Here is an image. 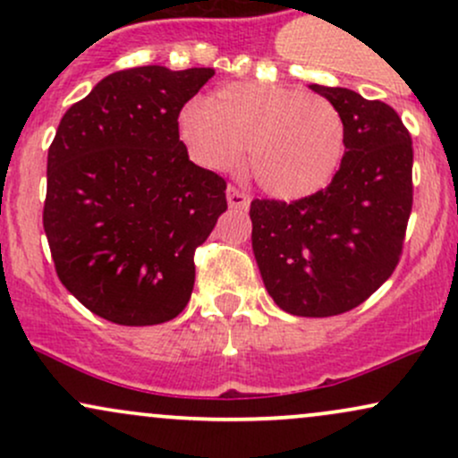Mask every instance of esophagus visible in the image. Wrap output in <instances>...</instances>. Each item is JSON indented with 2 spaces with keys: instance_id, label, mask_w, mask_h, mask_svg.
<instances>
[{
  "instance_id": "34e87169",
  "label": "esophagus",
  "mask_w": 458,
  "mask_h": 458,
  "mask_svg": "<svg viewBox=\"0 0 458 458\" xmlns=\"http://www.w3.org/2000/svg\"><path fill=\"white\" fill-rule=\"evenodd\" d=\"M225 198H228V207L230 208H239V211H245V208H250L251 199L245 191H241V189L228 187V191H225Z\"/></svg>"
}]
</instances>
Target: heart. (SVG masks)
I'll list each match as a JSON object with an SVG mask.
<instances>
[{"instance_id": "1", "label": "heart", "mask_w": 458, "mask_h": 458, "mask_svg": "<svg viewBox=\"0 0 458 458\" xmlns=\"http://www.w3.org/2000/svg\"><path fill=\"white\" fill-rule=\"evenodd\" d=\"M178 133L193 161L236 170L247 146L250 174L273 198L299 199L334 181L346 150V124L329 98L271 81L222 86L211 103L191 98Z\"/></svg>"}]
</instances>
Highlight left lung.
Returning <instances> with one entry per match:
<instances>
[{"mask_svg": "<svg viewBox=\"0 0 458 458\" xmlns=\"http://www.w3.org/2000/svg\"><path fill=\"white\" fill-rule=\"evenodd\" d=\"M346 124L327 187L295 202L254 199L251 247L284 312L323 318L364 303L396 269L413 204L411 135L390 105L312 83Z\"/></svg>", "mask_w": 458, "mask_h": 458, "instance_id": "1", "label": "left lung"}]
</instances>
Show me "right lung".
<instances>
[{"instance_id": "add662e5", "label": "right lung", "mask_w": 458, "mask_h": 458, "mask_svg": "<svg viewBox=\"0 0 458 458\" xmlns=\"http://www.w3.org/2000/svg\"><path fill=\"white\" fill-rule=\"evenodd\" d=\"M213 75L112 72L60 120L43 225L57 277L97 317L144 327L189 303L196 247L228 204L224 178L189 161L178 112Z\"/></svg>"}]
</instances>
